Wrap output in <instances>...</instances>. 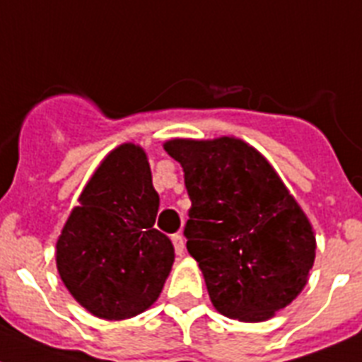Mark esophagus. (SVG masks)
I'll list each match as a JSON object with an SVG mask.
<instances>
[{"instance_id":"obj_1","label":"esophagus","mask_w":362,"mask_h":362,"mask_svg":"<svg viewBox=\"0 0 362 362\" xmlns=\"http://www.w3.org/2000/svg\"><path fill=\"white\" fill-rule=\"evenodd\" d=\"M173 245H175V250L178 256H182L184 254V248H186V245H184V238H182V233H175L173 235Z\"/></svg>"}]
</instances>
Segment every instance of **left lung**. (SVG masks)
<instances>
[{
	"instance_id": "left-lung-1",
	"label": "left lung",
	"mask_w": 362,
	"mask_h": 362,
	"mask_svg": "<svg viewBox=\"0 0 362 362\" xmlns=\"http://www.w3.org/2000/svg\"><path fill=\"white\" fill-rule=\"evenodd\" d=\"M191 199L187 252L221 315L265 322L303 291L317 239L308 215L263 154L233 136L173 138Z\"/></svg>"
}]
</instances>
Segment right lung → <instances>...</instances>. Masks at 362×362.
Listing matches in <instances>:
<instances>
[{"label": "right lung", "instance_id": "add662e5", "mask_svg": "<svg viewBox=\"0 0 362 362\" xmlns=\"http://www.w3.org/2000/svg\"><path fill=\"white\" fill-rule=\"evenodd\" d=\"M57 239V269L86 311L124 320L158 300L175 247L154 228L160 197L144 147L127 141L103 158Z\"/></svg>", "mask_w": 362, "mask_h": 362}]
</instances>
